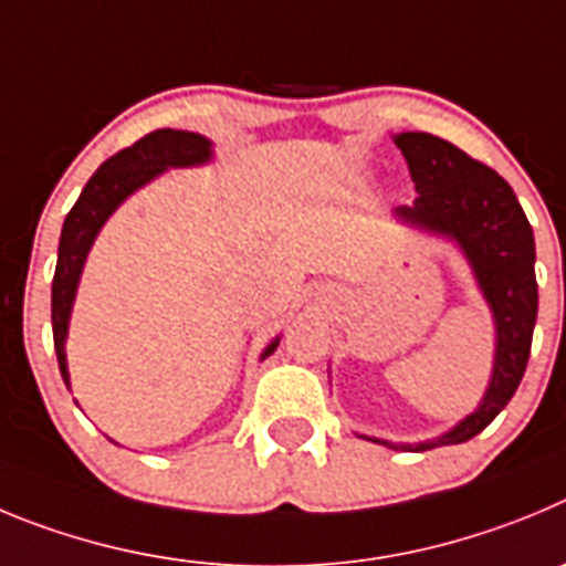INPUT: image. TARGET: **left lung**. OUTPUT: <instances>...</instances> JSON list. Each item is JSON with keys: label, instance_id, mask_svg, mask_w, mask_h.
Segmentation results:
<instances>
[{"label": "left lung", "instance_id": "left-lung-1", "mask_svg": "<svg viewBox=\"0 0 566 566\" xmlns=\"http://www.w3.org/2000/svg\"><path fill=\"white\" fill-rule=\"evenodd\" d=\"M397 149L409 163L417 197L411 206L397 208V220L422 231L454 239L471 264L473 279L485 295L496 324V358L482 403L437 440L389 442L378 437L364 440L386 448L429 451L437 446H457L480 434L493 417L511 403L527 369L536 327L538 284L533 228L518 206L513 188L491 166L473 160L454 144L429 132L395 135Z\"/></svg>", "mask_w": 566, "mask_h": 566}]
</instances>
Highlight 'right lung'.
Here are the masks:
<instances>
[{
	"label": "right lung",
	"mask_w": 566,
	"mask_h": 566,
	"mask_svg": "<svg viewBox=\"0 0 566 566\" xmlns=\"http://www.w3.org/2000/svg\"><path fill=\"white\" fill-rule=\"evenodd\" d=\"M211 140L197 132L182 129H157L140 137L129 149H120L109 160L101 163V169L90 177V182L81 191L78 202L67 213L59 239V262H55L53 276V344L55 358L64 384L70 386L67 371V340L70 313H73L75 290H78L81 271H84L86 253L93 248L95 237L109 220L112 211L140 186L155 180L166 169H186V166H202L211 160ZM279 338L268 344L262 358L276 353Z\"/></svg>",
	"instance_id": "obj_1"
}]
</instances>
